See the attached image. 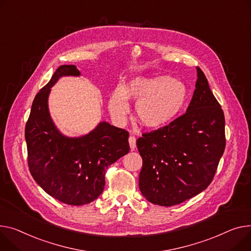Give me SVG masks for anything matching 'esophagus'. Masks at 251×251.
I'll return each mask as SVG.
<instances>
[{
    "mask_svg": "<svg viewBox=\"0 0 251 251\" xmlns=\"http://www.w3.org/2000/svg\"><path fill=\"white\" fill-rule=\"evenodd\" d=\"M129 145L131 149H134L136 147V138L134 136H130L129 137Z\"/></svg>",
    "mask_w": 251,
    "mask_h": 251,
    "instance_id": "34e87169",
    "label": "esophagus"
}]
</instances>
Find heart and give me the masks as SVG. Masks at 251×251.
Listing matches in <instances>:
<instances>
[{"instance_id": "b5f03b06", "label": "heart", "mask_w": 251, "mask_h": 251, "mask_svg": "<svg viewBox=\"0 0 251 251\" xmlns=\"http://www.w3.org/2000/svg\"><path fill=\"white\" fill-rule=\"evenodd\" d=\"M188 99V88L181 80L170 75L136 76L124 88H116L109 100V110L122 120L128 113L127 100L136 102V122L148 129H157L175 120Z\"/></svg>"}]
</instances>
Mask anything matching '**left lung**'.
<instances>
[{
	"label": "left lung",
	"mask_w": 251,
	"mask_h": 251,
	"mask_svg": "<svg viewBox=\"0 0 251 251\" xmlns=\"http://www.w3.org/2000/svg\"><path fill=\"white\" fill-rule=\"evenodd\" d=\"M225 118L204 73L187 112L170 125L144 133L136 145L142 157L139 189L154 205L180 204L208 188L225 149Z\"/></svg>",
	"instance_id": "left-lung-1"
}]
</instances>
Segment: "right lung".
I'll list each match as a JSON object with an SVG mask.
<instances>
[{
	"label": "right lung",
	"instance_id": "1",
	"mask_svg": "<svg viewBox=\"0 0 251 251\" xmlns=\"http://www.w3.org/2000/svg\"><path fill=\"white\" fill-rule=\"evenodd\" d=\"M75 65H60L32 103L25 128L30 173L58 201L89 204L103 193L109 166L129 152V133L106 121L85 135L71 137L59 131L48 108L51 88L62 76H79Z\"/></svg>",
	"mask_w": 251,
	"mask_h": 251
}]
</instances>
